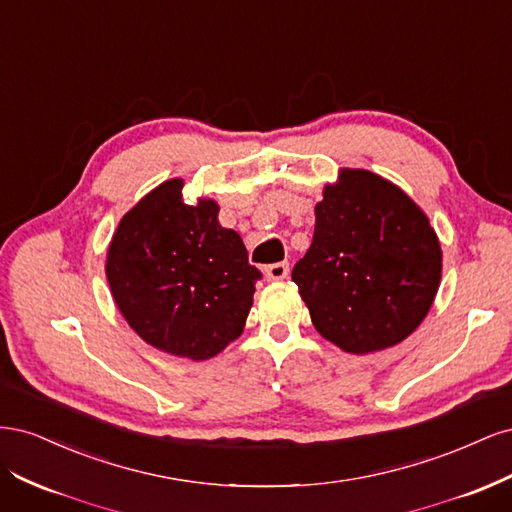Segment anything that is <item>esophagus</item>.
Masks as SVG:
<instances>
[{
    "mask_svg": "<svg viewBox=\"0 0 512 512\" xmlns=\"http://www.w3.org/2000/svg\"><path fill=\"white\" fill-rule=\"evenodd\" d=\"M288 273H290L288 262H275V265H269V267L265 269V275H267V280H269V282H280V280H286Z\"/></svg>",
    "mask_w": 512,
    "mask_h": 512,
    "instance_id": "obj_1",
    "label": "esophagus"
}]
</instances>
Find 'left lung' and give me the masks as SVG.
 Segmentation results:
<instances>
[{
	"mask_svg": "<svg viewBox=\"0 0 512 512\" xmlns=\"http://www.w3.org/2000/svg\"><path fill=\"white\" fill-rule=\"evenodd\" d=\"M314 211V239L292 282L316 331L350 354L404 342L442 280L440 241L425 211L363 168L339 170Z\"/></svg>",
	"mask_w": 512,
	"mask_h": 512,
	"instance_id": "1",
	"label": "left lung"
}]
</instances>
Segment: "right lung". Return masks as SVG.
I'll list each match as a JSON object with an SVG mask.
<instances>
[{
  "label": "right lung",
  "instance_id": "right-lung-1",
  "mask_svg": "<svg viewBox=\"0 0 512 512\" xmlns=\"http://www.w3.org/2000/svg\"><path fill=\"white\" fill-rule=\"evenodd\" d=\"M168 179L123 215L106 254L121 316L153 348L207 361L243 333L260 271L213 198L183 203Z\"/></svg>",
  "mask_w": 512,
  "mask_h": 512
}]
</instances>
